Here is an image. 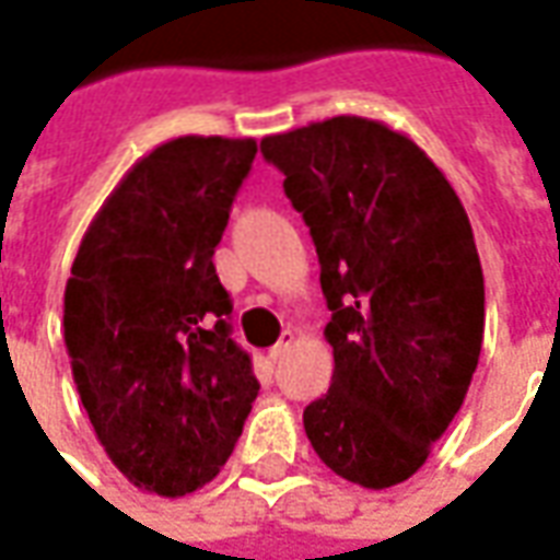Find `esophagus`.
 Wrapping results in <instances>:
<instances>
[{
    "mask_svg": "<svg viewBox=\"0 0 560 560\" xmlns=\"http://www.w3.org/2000/svg\"><path fill=\"white\" fill-rule=\"evenodd\" d=\"M292 343H295V331H283V335H280V340H277L271 350H268V355H271L273 362H277V359H283V355L292 350Z\"/></svg>",
    "mask_w": 560,
    "mask_h": 560,
    "instance_id": "obj_1",
    "label": "esophagus"
}]
</instances>
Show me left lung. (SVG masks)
<instances>
[{"instance_id": "8db88e82", "label": "left lung", "mask_w": 560, "mask_h": 560, "mask_svg": "<svg viewBox=\"0 0 560 560\" xmlns=\"http://www.w3.org/2000/svg\"><path fill=\"white\" fill-rule=\"evenodd\" d=\"M311 225L335 374L304 410L337 477L392 489L462 410L486 328V280L462 198L410 135L328 117L261 138Z\"/></svg>"}]
</instances>
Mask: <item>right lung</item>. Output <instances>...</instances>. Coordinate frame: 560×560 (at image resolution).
I'll list each match as a JSON object with an SVG mask.
<instances>
[{
  "label": "right lung",
  "mask_w": 560,
  "mask_h": 560,
  "mask_svg": "<svg viewBox=\"0 0 560 560\" xmlns=\"http://www.w3.org/2000/svg\"><path fill=\"white\" fill-rule=\"evenodd\" d=\"M256 138L180 135L135 162L71 265L62 335L98 443L135 489L184 498L229 462L259 380L229 337L213 249Z\"/></svg>",
  "instance_id": "1"
}]
</instances>
